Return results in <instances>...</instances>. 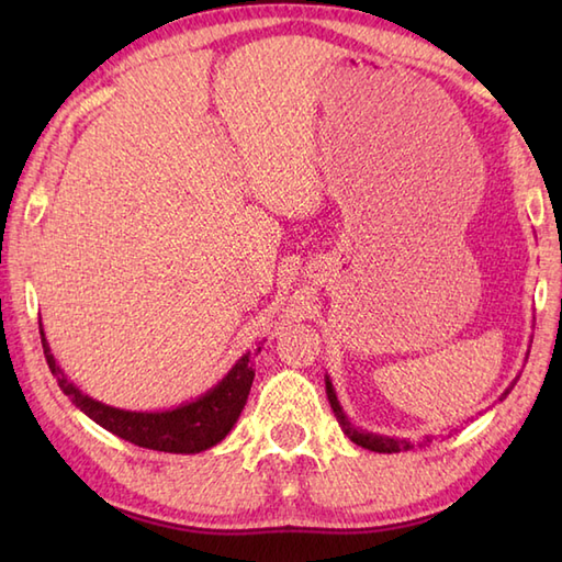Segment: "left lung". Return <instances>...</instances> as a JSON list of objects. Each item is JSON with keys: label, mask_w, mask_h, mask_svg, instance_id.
<instances>
[{"label": "left lung", "mask_w": 562, "mask_h": 562, "mask_svg": "<svg viewBox=\"0 0 562 562\" xmlns=\"http://www.w3.org/2000/svg\"><path fill=\"white\" fill-rule=\"evenodd\" d=\"M509 391H512V386L503 393V398L507 396ZM326 393H328L330 408H333V413H336L340 427L345 429V435H348L357 447H364V449H369V451H379V453H396V451H408V449H413L411 441H405V439L381 437V435H374V432H364V429H360V427H352V423L348 420V415H345L342 408H340L338 396H336V389H333L328 376H326Z\"/></svg>", "instance_id": "obj_1"}]
</instances>
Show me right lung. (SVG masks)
I'll use <instances>...</instances> for the list:
<instances>
[{"instance_id": "right-lung-1", "label": "right lung", "mask_w": 562, "mask_h": 562, "mask_svg": "<svg viewBox=\"0 0 562 562\" xmlns=\"http://www.w3.org/2000/svg\"><path fill=\"white\" fill-rule=\"evenodd\" d=\"M41 342L47 367H50L53 376L57 379L59 389L65 391V396L71 398L77 408L89 415L93 423H99L103 429L117 435L125 441H133L137 447L154 449V451H169V453H198L205 451L232 432L234 423L241 415L250 384H254L256 369L254 357L260 352V348L250 355L246 352L238 360L229 374H226L217 386L202 393L200 398L178 405L173 411L161 413H135V411H121L113 405H105L93 401L67 381L63 369L57 367L55 357L50 352V345L45 340V333L41 326Z\"/></svg>"}]
</instances>
